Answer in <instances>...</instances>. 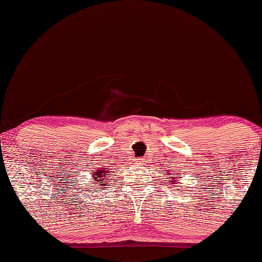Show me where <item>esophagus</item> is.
Wrapping results in <instances>:
<instances>
[{"mask_svg":"<svg viewBox=\"0 0 262 262\" xmlns=\"http://www.w3.org/2000/svg\"><path fill=\"white\" fill-rule=\"evenodd\" d=\"M136 162L141 164V163H143V159H136Z\"/></svg>","mask_w":262,"mask_h":262,"instance_id":"obj_1","label":"esophagus"}]
</instances>
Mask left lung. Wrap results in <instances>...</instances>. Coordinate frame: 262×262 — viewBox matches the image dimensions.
I'll return each instance as SVG.
<instances>
[{
	"mask_svg": "<svg viewBox=\"0 0 262 262\" xmlns=\"http://www.w3.org/2000/svg\"><path fill=\"white\" fill-rule=\"evenodd\" d=\"M164 171H166V170H164ZM170 178H171V180H170V181L168 180V181L170 182V184H178V181L180 180V179H178L179 175H177V174H171ZM178 187H180V186H178Z\"/></svg>",
	"mask_w": 262,
	"mask_h": 262,
	"instance_id": "obj_1",
	"label": "left lung"
}]
</instances>
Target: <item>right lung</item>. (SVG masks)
<instances>
[{
    "label": "right lung",
    "instance_id": "add662e5",
    "mask_svg": "<svg viewBox=\"0 0 262 262\" xmlns=\"http://www.w3.org/2000/svg\"><path fill=\"white\" fill-rule=\"evenodd\" d=\"M102 169H103V168H102ZM102 172L104 173L103 174H102ZM99 178H105L106 181L112 180V179L110 178V173H108V171H107V170H100V169H98L96 171H94V174H93V179H92V180H93V181H98V185L101 186L102 182H100L101 180H99Z\"/></svg>",
    "mask_w": 262,
    "mask_h": 262
}]
</instances>
